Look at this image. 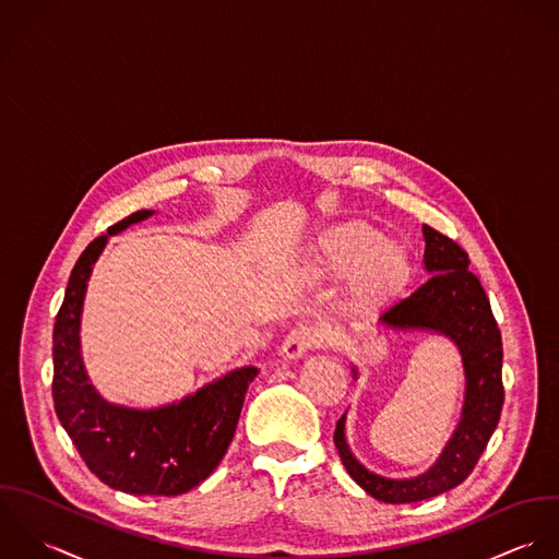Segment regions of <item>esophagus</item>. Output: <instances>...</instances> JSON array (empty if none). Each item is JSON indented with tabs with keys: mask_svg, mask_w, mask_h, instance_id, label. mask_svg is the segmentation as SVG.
I'll return each mask as SVG.
<instances>
[{
	"mask_svg": "<svg viewBox=\"0 0 559 559\" xmlns=\"http://www.w3.org/2000/svg\"><path fill=\"white\" fill-rule=\"evenodd\" d=\"M316 345H318V333L309 326H300L285 336V341L281 345V356L287 360H298Z\"/></svg>",
	"mask_w": 559,
	"mask_h": 559,
	"instance_id": "esophagus-1",
	"label": "esophagus"
}]
</instances>
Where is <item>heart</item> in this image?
I'll return each instance as SVG.
<instances>
[{"label": "heart", "mask_w": 559, "mask_h": 559, "mask_svg": "<svg viewBox=\"0 0 559 559\" xmlns=\"http://www.w3.org/2000/svg\"><path fill=\"white\" fill-rule=\"evenodd\" d=\"M378 233L367 226L347 228L335 246V263L341 270L358 265V281L365 292H378L391 285L404 270V259L397 248L378 243Z\"/></svg>", "instance_id": "obj_1"}]
</instances>
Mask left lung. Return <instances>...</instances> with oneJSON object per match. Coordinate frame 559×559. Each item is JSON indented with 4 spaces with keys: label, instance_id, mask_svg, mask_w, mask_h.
Masks as SVG:
<instances>
[{
    "label": "left lung",
    "instance_id": "1",
    "mask_svg": "<svg viewBox=\"0 0 559 559\" xmlns=\"http://www.w3.org/2000/svg\"><path fill=\"white\" fill-rule=\"evenodd\" d=\"M426 283L391 302L380 322L402 331H430L457 345L464 365L462 419L437 464L413 479H389L367 471L345 443V415L336 421L335 447L349 477L384 503H415L462 484L488 445L503 406V343L488 296L468 270V254L451 237L424 224ZM356 376V369H354Z\"/></svg>",
    "mask_w": 559,
    "mask_h": 559
}]
</instances>
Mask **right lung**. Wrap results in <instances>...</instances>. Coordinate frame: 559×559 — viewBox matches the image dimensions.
I'll list each match as a JSON object with an SVG mask.
<instances>
[{
	"instance_id": "add662e5",
	"label": "right lung",
	"mask_w": 559,
	"mask_h": 559,
	"mask_svg": "<svg viewBox=\"0 0 559 559\" xmlns=\"http://www.w3.org/2000/svg\"><path fill=\"white\" fill-rule=\"evenodd\" d=\"M140 210L93 239L78 259L53 324L56 415L86 466L114 490L175 497L212 475L233 441L257 367H241L197 395L157 411L108 404L88 382L80 354V316L86 281L108 235L148 218Z\"/></svg>"
}]
</instances>
